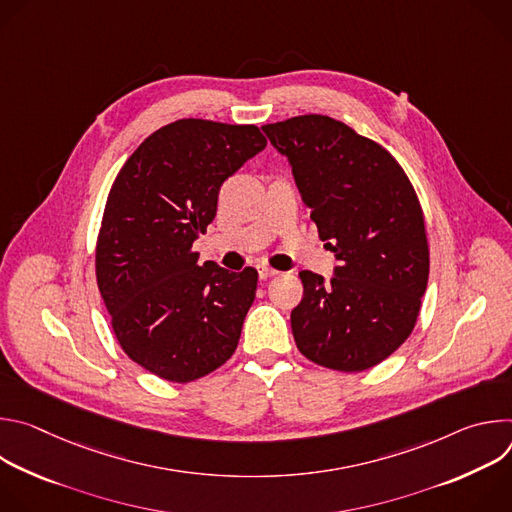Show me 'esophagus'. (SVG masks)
<instances>
[{
    "instance_id": "esophagus-1",
    "label": "esophagus",
    "mask_w": 512,
    "mask_h": 512,
    "mask_svg": "<svg viewBox=\"0 0 512 512\" xmlns=\"http://www.w3.org/2000/svg\"><path fill=\"white\" fill-rule=\"evenodd\" d=\"M273 275H277L275 269H271V267H267V265H261V267H259V277H261V279H269V277H273Z\"/></svg>"
}]
</instances>
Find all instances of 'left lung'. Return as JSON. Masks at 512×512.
Returning <instances> with one entry per match:
<instances>
[{"label":"left lung","mask_w":512,"mask_h":512,"mask_svg":"<svg viewBox=\"0 0 512 512\" xmlns=\"http://www.w3.org/2000/svg\"><path fill=\"white\" fill-rule=\"evenodd\" d=\"M263 131L340 261L330 279L300 271L296 344L332 371L373 369L413 332L427 287L429 245L413 184L383 145L332 117L298 115Z\"/></svg>","instance_id":"8db88e82"}]
</instances>
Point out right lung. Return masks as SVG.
<instances>
[{"mask_svg": "<svg viewBox=\"0 0 512 512\" xmlns=\"http://www.w3.org/2000/svg\"><path fill=\"white\" fill-rule=\"evenodd\" d=\"M265 145L257 125L178 119L139 145L109 190L97 285L123 352L164 381H196L239 344L257 269L200 265L192 245L225 180Z\"/></svg>", "mask_w": 512, "mask_h": 512, "instance_id": "obj_1", "label": "right lung"}]
</instances>
